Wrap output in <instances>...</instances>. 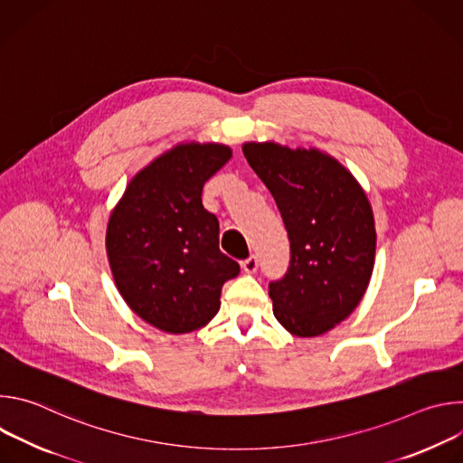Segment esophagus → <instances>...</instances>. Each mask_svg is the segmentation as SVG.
Masks as SVG:
<instances>
[{
  "label": "esophagus",
  "instance_id": "1",
  "mask_svg": "<svg viewBox=\"0 0 463 463\" xmlns=\"http://www.w3.org/2000/svg\"><path fill=\"white\" fill-rule=\"evenodd\" d=\"M241 269L247 273V275H254L258 271V258L256 256H249L247 260L241 261Z\"/></svg>",
  "mask_w": 463,
  "mask_h": 463
}]
</instances>
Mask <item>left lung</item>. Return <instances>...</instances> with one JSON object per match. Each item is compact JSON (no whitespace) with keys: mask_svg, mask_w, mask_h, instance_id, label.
I'll return each instance as SVG.
<instances>
[{"mask_svg":"<svg viewBox=\"0 0 463 463\" xmlns=\"http://www.w3.org/2000/svg\"><path fill=\"white\" fill-rule=\"evenodd\" d=\"M243 156L273 194L289 241L286 277L269 284L273 313L295 337H318L361 302L375 263V223L366 192L335 157L273 141Z\"/></svg>","mask_w":463,"mask_h":463,"instance_id":"left-lung-1","label":"left lung"}]
</instances>
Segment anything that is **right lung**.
Masks as SVG:
<instances>
[{"label": "right lung", "mask_w": 463, "mask_h": 463, "mask_svg": "<svg viewBox=\"0 0 463 463\" xmlns=\"http://www.w3.org/2000/svg\"><path fill=\"white\" fill-rule=\"evenodd\" d=\"M231 157L220 143H179L131 177L109 214L106 252L115 286L161 332L207 326L223 284L240 273L220 250L218 218L202 203L203 184Z\"/></svg>", "instance_id": "add662e5"}]
</instances>
